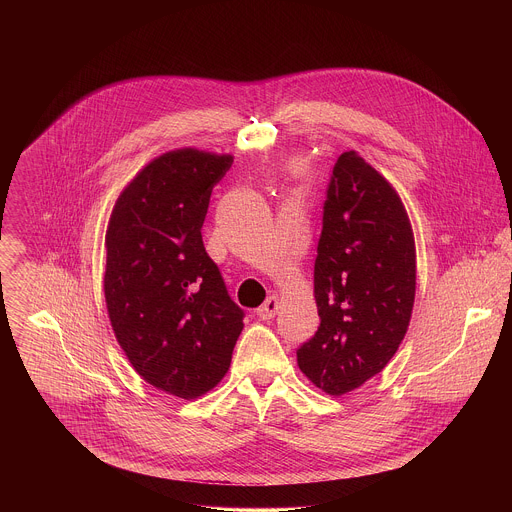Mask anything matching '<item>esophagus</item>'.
I'll return each instance as SVG.
<instances>
[{
    "label": "esophagus",
    "mask_w": 512,
    "mask_h": 512,
    "mask_svg": "<svg viewBox=\"0 0 512 512\" xmlns=\"http://www.w3.org/2000/svg\"><path fill=\"white\" fill-rule=\"evenodd\" d=\"M278 309H280V301H278V297H268L258 309H256V313H258V317L260 319H272L276 313H278Z\"/></svg>",
    "instance_id": "1"
}]
</instances>
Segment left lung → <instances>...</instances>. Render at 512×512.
I'll use <instances>...</instances> for the list:
<instances>
[{
  "label": "left lung",
  "instance_id": "obj_1",
  "mask_svg": "<svg viewBox=\"0 0 512 512\" xmlns=\"http://www.w3.org/2000/svg\"><path fill=\"white\" fill-rule=\"evenodd\" d=\"M317 333L301 372L331 396L363 386L396 355L412 317L416 246L394 187L357 151L339 155L313 270Z\"/></svg>",
  "mask_w": 512,
  "mask_h": 512
}]
</instances>
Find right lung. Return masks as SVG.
Masks as SVG:
<instances>
[{
    "label": "right lung",
    "instance_id": "1",
    "mask_svg": "<svg viewBox=\"0 0 512 512\" xmlns=\"http://www.w3.org/2000/svg\"><path fill=\"white\" fill-rule=\"evenodd\" d=\"M230 165L232 155L193 147L155 157L120 193L106 230L114 335L144 380L185 400L219 384L244 327L201 234Z\"/></svg>",
    "mask_w": 512,
    "mask_h": 512
}]
</instances>
